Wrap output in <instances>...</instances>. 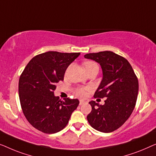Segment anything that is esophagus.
Returning a JSON list of instances; mask_svg holds the SVG:
<instances>
[{
	"instance_id": "esophagus-1",
	"label": "esophagus",
	"mask_w": 156,
	"mask_h": 156,
	"mask_svg": "<svg viewBox=\"0 0 156 156\" xmlns=\"http://www.w3.org/2000/svg\"><path fill=\"white\" fill-rule=\"evenodd\" d=\"M84 103H85V102L84 100H80V102H79V105H82L84 104Z\"/></svg>"
}]
</instances>
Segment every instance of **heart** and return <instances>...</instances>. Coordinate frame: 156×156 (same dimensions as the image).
<instances>
[{"instance_id": "1", "label": "heart", "mask_w": 156, "mask_h": 156, "mask_svg": "<svg viewBox=\"0 0 156 156\" xmlns=\"http://www.w3.org/2000/svg\"><path fill=\"white\" fill-rule=\"evenodd\" d=\"M83 66H84L85 71H86V70H88L91 68L98 66V65L94 61H87L83 63ZM87 90H88V88H87V87H78L75 90V94L76 95L79 96V97L84 98L87 95Z\"/></svg>"}]
</instances>
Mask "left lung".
<instances>
[{
  "instance_id": "8db88e82",
  "label": "left lung",
  "mask_w": 156,
  "mask_h": 156,
  "mask_svg": "<svg viewBox=\"0 0 156 156\" xmlns=\"http://www.w3.org/2000/svg\"><path fill=\"white\" fill-rule=\"evenodd\" d=\"M85 58L99 63L103 78L95 98H107L105 105L91 101L92 110L87 116L96 130L109 133L117 130L129 119L134 109L139 93V81L126 58L110 51L90 53Z\"/></svg>"
}]
</instances>
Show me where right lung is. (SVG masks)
I'll use <instances>...</instances> for the list:
<instances>
[{"label":"right lung","instance_id":"right-lung-1","mask_svg":"<svg viewBox=\"0 0 156 156\" xmlns=\"http://www.w3.org/2000/svg\"><path fill=\"white\" fill-rule=\"evenodd\" d=\"M80 53L47 51L33 57L20 75L19 98L23 112L32 126L45 133L64 129L79 105L78 99L54 96L68 66Z\"/></svg>","mask_w":156,"mask_h":156}]
</instances>
